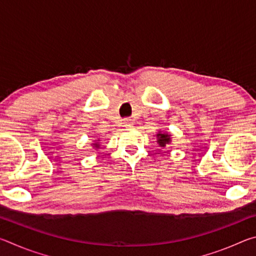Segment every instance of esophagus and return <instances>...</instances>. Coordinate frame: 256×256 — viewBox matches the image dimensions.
I'll list each match as a JSON object with an SVG mask.
<instances>
[{"label":"esophagus","instance_id":"obj_1","mask_svg":"<svg viewBox=\"0 0 256 256\" xmlns=\"http://www.w3.org/2000/svg\"><path fill=\"white\" fill-rule=\"evenodd\" d=\"M124 124H125V126H132V125H133L132 120L131 118H125L124 120Z\"/></svg>","mask_w":256,"mask_h":256}]
</instances>
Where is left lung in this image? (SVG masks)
Here are the masks:
<instances>
[{"instance_id": "obj_1", "label": "left lung", "mask_w": 256, "mask_h": 256, "mask_svg": "<svg viewBox=\"0 0 256 256\" xmlns=\"http://www.w3.org/2000/svg\"><path fill=\"white\" fill-rule=\"evenodd\" d=\"M157 136H158L159 144L162 146H166V144H168V142H170V136H168V134L159 133V134H157Z\"/></svg>"}]
</instances>
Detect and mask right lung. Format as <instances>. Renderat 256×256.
Masks as SVG:
<instances>
[{
    "label": "right lung",
    "instance_id": "right-lung-1",
    "mask_svg": "<svg viewBox=\"0 0 256 256\" xmlns=\"http://www.w3.org/2000/svg\"><path fill=\"white\" fill-rule=\"evenodd\" d=\"M96 146H97V144H96Z\"/></svg>",
    "mask_w": 256,
    "mask_h": 256
}]
</instances>
